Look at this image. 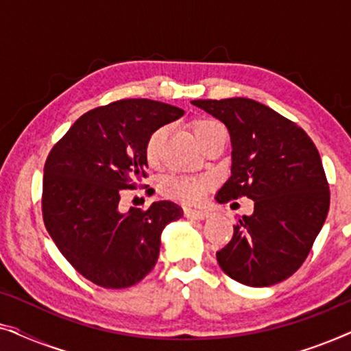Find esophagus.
I'll use <instances>...</instances> for the list:
<instances>
[{
	"mask_svg": "<svg viewBox=\"0 0 351 351\" xmlns=\"http://www.w3.org/2000/svg\"><path fill=\"white\" fill-rule=\"evenodd\" d=\"M185 217L191 219V220H203L208 217V213L206 210H199V209H191V208H185Z\"/></svg>",
	"mask_w": 351,
	"mask_h": 351,
	"instance_id": "obj_1",
	"label": "esophagus"
}]
</instances>
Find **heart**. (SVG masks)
Returning a JSON list of instances; mask_svg holds the SVG:
<instances>
[{"instance_id": "b5f03b06", "label": "heart", "mask_w": 351, "mask_h": 351, "mask_svg": "<svg viewBox=\"0 0 351 351\" xmlns=\"http://www.w3.org/2000/svg\"><path fill=\"white\" fill-rule=\"evenodd\" d=\"M220 128H223L222 124L214 121V119H198V121L193 123L196 141L201 143L210 132ZM165 137L166 128H158L148 136L145 142V160L150 166L156 165L158 160H160V150ZM208 189V179H195V177H167L161 186L162 193L172 199H179L182 203H198Z\"/></svg>"}]
</instances>
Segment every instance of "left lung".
<instances>
[{"instance_id": "left-lung-1", "label": "left lung", "mask_w": 351, "mask_h": 351, "mask_svg": "<svg viewBox=\"0 0 351 351\" xmlns=\"http://www.w3.org/2000/svg\"><path fill=\"white\" fill-rule=\"evenodd\" d=\"M227 126L232 176L215 199L247 196L254 213L233 225L215 254L232 280L252 287L281 282L299 270L328 217L329 184L304 129L246 97L191 102Z\"/></svg>"}]
</instances>
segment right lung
<instances>
[{"label":"right lung","instance_id":"add662e5","mask_svg":"<svg viewBox=\"0 0 351 351\" xmlns=\"http://www.w3.org/2000/svg\"><path fill=\"white\" fill-rule=\"evenodd\" d=\"M182 114L156 100H118L89 110L52 147L43 220L62 256L94 285L123 289L143 280L160 256L162 230L184 215L172 201L118 209L121 190L137 189L147 177L148 136Z\"/></svg>","mask_w":351,"mask_h":351}]
</instances>
